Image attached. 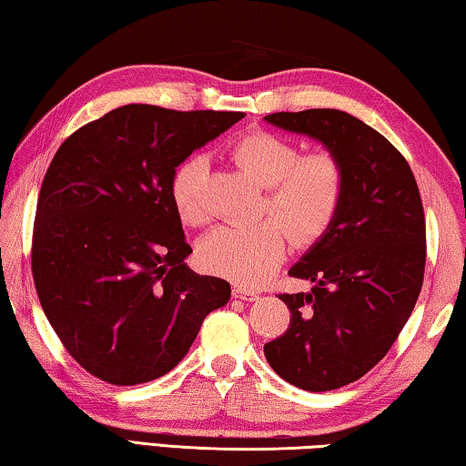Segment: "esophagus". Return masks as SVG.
<instances>
[{
  "label": "esophagus",
  "mask_w": 466,
  "mask_h": 466,
  "mask_svg": "<svg viewBox=\"0 0 466 466\" xmlns=\"http://www.w3.org/2000/svg\"><path fill=\"white\" fill-rule=\"evenodd\" d=\"M233 297L235 299H241V300H256L258 299V292L251 290V289L241 287V284H235V287H233Z\"/></svg>",
  "instance_id": "esophagus-1"
}]
</instances>
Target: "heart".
I'll list each match as a JSON object with an SVG mask.
<instances>
[{"mask_svg": "<svg viewBox=\"0 0 466 466\" xmlns=\"http://www.w3.org/2000/svg\"><path fill=\"white\" fill-rule=\"evenodd\" d=\"M228 155L254 182L266 187L264 208L284 220L295 241L319 239L336 220L346 187L344 169L336 155L319 151L299 157L295 143L266 130L235 138L228 145ZM202 171L204 159L190 155L169 179L176 212L194 227L204 225L210 217L200 200ZM286 228L276 218L248 227H218L200 243V264L238 284L249 287L262 282L287 256Z\"/></svg>", "mask_w": 466, "mask_h": 466, "instance_id": "1", "label": "heart"}]
</instances>
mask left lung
I'll return each instance as SVG.
<instances>
[{
	"label": "left lung",
	"instance_id": "left-lung-1",
	"mask_svg": "<svg viewBox=\"0 0 466 466\" xmlns=\"http://www.w3.org/2000/svg\"><path fill=\"white\" fill-rule=\"evenodd\" d=\"M264 120L323 143L344 169L336 220L289 270L313 289L280 295L289 329L264 346L290 385L333 390L374 369L410 319L426 270L421 196L403 155L352 114L313 108Z\"/></svg>",
	"mask_w": 466,
	"mask_h": 466
}]
</instances>
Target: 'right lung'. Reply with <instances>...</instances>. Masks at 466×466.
<instances>
[{
  "instance_id": "obj_1",
  "label": "right lung",
  "mask_w": 466,
  "mask_h": 466,
  "mask_svg": "<svg viewBox=\"0 0 466 466\" xmlns=\"http://www.w3.org/2000/svg\"><path fill=\"white\" fill-rule=\"evenodd\" d=\"M243 112L128 104L77 128L40 186L32 276L48 323L79 366L110 385L163 377L231 287L186 266L169 196L174 169Z\"/></svg>"
}]
</instances>
